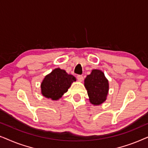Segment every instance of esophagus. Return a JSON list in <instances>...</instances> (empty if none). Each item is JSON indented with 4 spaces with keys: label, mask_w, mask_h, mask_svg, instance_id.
<instances>
[{
    "label": "esophagus",
    "mask_w": 148,
    "mask_h": 148,
    "mask_svg": "<svg viewBox=\"0 0 148 148\" xmlns=\"http://www.w3.org/2000/svg\"><path fill=\"white\" fill-rule=\"evenodd\" d=\"M77 77V79L78 81H79V82H82V81L84 80V77L81 75H78Z\"/></svg>",
    "instance_id": "34e87169"
}]
</instances>
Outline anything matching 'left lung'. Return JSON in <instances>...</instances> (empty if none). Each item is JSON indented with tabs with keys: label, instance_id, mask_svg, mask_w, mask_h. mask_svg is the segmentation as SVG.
<instances>
[{
	"label": "left lung",
	"instance_id": "left-lung-1",
	"mask_svg": "<svg viewBox=\"0 0 148 148\" xmlns=\"http://www.w3.org/2000/svg\"><path fill=\"white\" fill-rule=\"evenodd\" d=\"M86 87L90 101L94 105H100L106 100L108 92V82L104 73L100 70H93L85 79Z\"/></svg>",
	"mask_w": 148,
	"mask_h": 148
}]
</instances>
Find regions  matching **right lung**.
<instances>
[{"instance_id":"add662e5","label":"right lung","mask_w":148,"mask_h":148,"mask_svg":"<svg viewBox=\"0 0 148 148\" xmlns=\"http://www.w3.org/2000/svg\"><path fill=\"white\" fill-rule=\"evenodd\" d=\"M76 78L69 75L64 70L55 69L44 79L41 84L42 94L47 98L56 100L67 92Z\"/></svg>"}]
</instances>
